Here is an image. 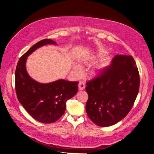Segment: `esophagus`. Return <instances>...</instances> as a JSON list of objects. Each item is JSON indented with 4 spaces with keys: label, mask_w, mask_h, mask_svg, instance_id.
Segmentation results:
<instances>
[{
    "label": "esophagus",
    "mask_w": 154,
    "mask_h": 154,
    "mask_svg": "<svg viewBox=\"0 0 154 154\" xmlns=\"http://www.w3.org/2000/svg\"><path fill=\"white\" fill-rule=\"evenodd\" d=\"M85 88V85L83 82L80 81L79 83V90H83Z\"/></svg>",
    "instance_id": "34e87169"
}]
</instances>
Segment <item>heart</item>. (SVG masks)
<instances>
[{"label": "heart", "mask_w": 154, "mask_h": 154, "mask_svg": "<svg viewBox=\"0 0 154 154\" xmlns=\"http://www.w3.org/2000/svg\"><path fill=\"white\" fill-rule=\"evenodd\" d=\"M102 54H103V52H100L99 53V54L97 55V57H100V56L102 55ZM83 62L85 63V62H86V60H83ZM101 70H102L101 66H98V67L97 68V69H96L95 70H93V74H99V73L101 72ZM74 72H75L77 74H78V75H80V74H82V69L81 66H79V64H75L74 65Z\"/></svg>", "instance_id": "obj_1"}]
</instances>
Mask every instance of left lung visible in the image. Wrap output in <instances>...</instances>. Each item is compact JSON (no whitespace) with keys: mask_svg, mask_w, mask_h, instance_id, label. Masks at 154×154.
<instances>
[{"mask_svg":"<svg viewBox=\"0 0 154 154\" xmlns=\"http://www.w3.org/2000/svg\"><path fill=\"white\" fill-rule=\"evenodd\" d=\"M86 85V111L90 119L100 127L118 123L129 113L139 91L140 75L133 57L116 55Z\"/></svg>","mask_w":154,"mask_h":154,"instance_id":"left-lung-1","label":"left lung"}]
</instances>
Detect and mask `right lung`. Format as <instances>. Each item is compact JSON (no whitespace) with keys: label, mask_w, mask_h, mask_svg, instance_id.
I'll list each match as a JSON object with an SVG mask.
<instances>
[{"label":"right lung","mask_w":154,"mask_h":154,"mask_svg":"<svg viewBox=\"0 0 154 154\" xmlns=\"http://www.w3.org/2000/svg\"><path fill=\"white\" fill-rule=\"evenodd\" d=\"M47 45H56L57 42L51 39L41 40L20 58L15 72V88L18 100L26 111L36 121L49 124L64 114L67 100L78 91L79 82L60 79L41 83L30 77L26 66L27 57Z\"/></svg>","instance_id":"right-lung-1"}]
</instances>
